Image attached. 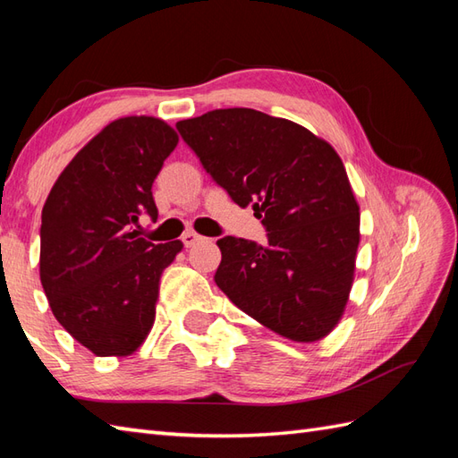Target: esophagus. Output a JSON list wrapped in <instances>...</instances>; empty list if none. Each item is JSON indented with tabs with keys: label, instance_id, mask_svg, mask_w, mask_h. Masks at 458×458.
I'll return each instance as SVG.
<instances>
[{
	"label": "esophagus",
	"instance_id": "esophagus-1",
	"mask_svg": "<svg viewBox=\"0 0 458 458\" xmlns=\"http://www.w3.org/2000/svg\"><path fill=\"white\" fill-rule=\"evenodd\" d=\"M200 240H204L202 236H199L197 232H184V236H182V244L187 246V248H191V246H194V244H199Z\"/></svg>",
	"mask_w": 458,
	"mask_h": 458
}]
</instances>
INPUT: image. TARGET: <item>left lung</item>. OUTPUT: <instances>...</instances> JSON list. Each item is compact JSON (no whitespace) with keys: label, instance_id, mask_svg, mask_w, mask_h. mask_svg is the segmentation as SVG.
<instances>
[{"label":"left lung","instance_id":"left-lung-1","mask_svg":"<svg viewBox=\"0 0 458 458\" xmlns=\"http://www.w3.org/2000/svg\"><path fill=\"white\" fill-rule=\"evenodd\" d=\"M214 182L251 204L266 244L224 236L214 281L274 333L315 343L344 313L354 281L360 207L333 145L303 125L251 108L177 122Z\"/></svg>","mask_w":458,"mask_h":458}]
</instances>
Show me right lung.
<instances>
[{
    "instance_id": "right-lung-1",
    "label": "right lung",
    "mask_w": 458,
    "mask_h": 458,
    "mask_svg": "<svg viewBox=\"0 0 458 458\" xmlns=\"http://www.w3.org/2000/svg\"><path fill=\"white\" fill-rule=\"evenodd\" d=\"M171 125L120 118L92 138L53 184L41 214L38 274L55 318L96 356H130L155 320L159 279L182 242L151 244L153 181L177 148Z\"/></svg>"
}]
</instances>
